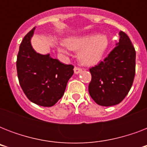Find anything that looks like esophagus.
Here are the masks:
<instances>
[{"label":"esophagus","mask_w":147,"mask_h":147,"mask_svg":"<svg viewBox=\"0 0 147 147\" xmlns=\"http://www.w3.org/2000/svg\"><path fill=\"white\" fill-rule=\"evenodd\" d=\"M81 71H82V69L81 68H78V67H75L74 68V72L76 74H78L80 73Z\"/></svg>","instance_id":"obj_1"}]
</instances>
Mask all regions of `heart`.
I'll return each mask as SVG.
<instances>
[{
	"instance_id": "obj_1",
	"label": "heart",
	"mask_w": 147,
	"mask_h": 147,
	"mask_svg": "<svg viewBox=\"0 0 147 147\" xmlns=\"http://www.w3.org/2000/svg\"><path fill=\"white\" fill-rule=\"evenodd\" d=\"M68 48L73 50H80L78 59L84 65H91L98 63L105 53L109 46L108 39L105 35H88L81 37H71L65 40ZM59 51L67 53L64 47H60Z\"/></svg>"
}]
</instances>
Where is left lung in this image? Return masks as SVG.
<instances>
[{"label":"left lung","instance_id":"8db88e82","mask_svg":"<svg viewBox=\"0 0 147 147\" xmlns=\"http://www.w3.org/2000/svg\"><path fill=\"white\" fill-rule=\"evenodd\" d=\"M119 42L104 61L89 69L90 96L99 105L121 103L131 88L135 76L136 51L130 38L121 31Z\"/></svg>","mask_w":147,"mask_h":147}]
</instances>
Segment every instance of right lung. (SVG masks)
I'll return each mask as SVG.
<instances>
[{"instance_id":"right-lung-1","label":"right lung","mask_w":147,"mask_h":147,"mask_svg":"<svg viewBox=\"0 0 147 147\" xmlns=\"http://www.w3.org/2000/svg\"><path fill=\"white\" fill-rule=\"evenodd\" d=\"M35 27L24 36L20 46L17 76L29 100L42 107H52L63 96L74 66L63 64L49 54L36 53L30 42Z\"/></svg>"}]
</instances>
